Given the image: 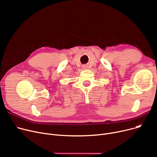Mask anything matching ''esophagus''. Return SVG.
Masks as SVG:
<instances>
[{"instance_id": "34e87169", "label": "esophagus", "mask_w": 157, "mask_h": 157, "mask_svg": "<svg viewBox=\"0 0 157 157\" xmlns=\"http://www.w3.org/2000/svg\"><path fill=\"white\" fill-rule=\"evenodd\" d=\"M82 67H83V69H86L87 68V65H83V66H82Z\"/></svg>"}]
</instances>
